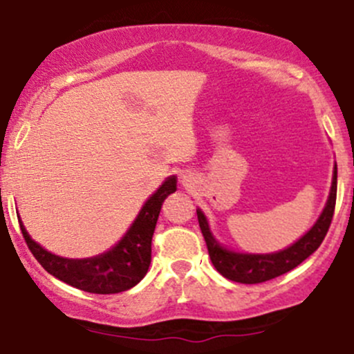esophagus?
<instances>
[{"mask_svg": "<svg viewBox=\"0 0 354 354\" xmlns=\"http://www.w3.org/2000/svg\"><path fill=\"white\" fill-rule=\"evenodd\" d=\"M181 181H183V185H185V187H187V185L190 183V178H188V176H181Z\"/></svg>", "mask_w": 354, "mask_h": 354, "instance_id": "34e87169", "label": "esophagus"}]
</instances>
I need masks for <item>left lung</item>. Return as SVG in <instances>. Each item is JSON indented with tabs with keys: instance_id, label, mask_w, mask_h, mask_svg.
Masks as SVG:
<instances>
[{
	"instance_id": "1",
	"label": "left lung",
	"mask_w": 354,
	"mask_h": 354,
	"mask_svg": "<svg viewBox=\"0 0 354 354\" xmlns=\"http://www.w3.org/2000/svg\"><path fill=\"white\" fill-rule=\"evenodd\" d=\"M335 194H337V167H334V178H332V188L326 209H324L319 221L313 224L312 230L305 236L299 238L295 245L289 246V248L277 253H269V255L234 253L223 248L210 234L205 216L197 210L200 230H202L203 238H205L209 257L212 260L214 267L217 269V272L223 274L226 279L234 281V283L259 284L274 279L277 276H283V274L298 267L303 260L308 259L322 245L324 238H326L327 231H329L332 216H334Z\"/></svg>"
}]
</instances>
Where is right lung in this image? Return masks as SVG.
I'll return each instance as SVG.
<instances>
[{"mask_svg": "<svg viewBox=\"0 0 354 354\" xmlns=\"http://www.w3.org/2000/svg\"><path fill=\"white\" fill-rule=\"evenodd\" d=\"M173 192H176V178L171 176L145 202L123 240L109 252L92 259L73 260L53 255L30 240L22 221H20V230L32 255L51 276L82 291L94 292V295H113L133 288L147 274L151 266V245L157 217L162 202Z\"/></svg>", "mask_w": 354, "mask_h": 354, "instance_id": "right-lung-1", "label": "right lung"}]
</instances>
